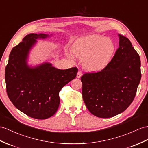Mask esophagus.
I'll use <instances>...</instances> for the list:
<instances>
[{"label": "esophagus", "instance_id": "esophagus-1", "mask_svg": "<svg viewBox=\"0 0 148 148\" xmlns=\"http://www.w3.org/2000/svg\"><path fill=\"white\" fill-rule=\"evenodd\" d=\"M82 71L79 70V71H78V73H77V77L78 78H80L82 77Z\"/></svg>", "mask_w": 148, "mask_h": 148}]
</instances>
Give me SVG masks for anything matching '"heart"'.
<instances>
[{
	"label": "heart",
	"mask_w": 148,
	"mask_h": 148,
	"mask_svg": "<svg viewBox=\"0 0 148 148\" xmlns=\"http://www.w3.org/2000/svg\"><path fill=\"white\" fill-rule=\"evenodd\" d=\"M115 46L110 39L90 35L77 41L72 48L74 55L84 59V65L89 70H99L107 66L112 58Z\"/></svg>",
	"instance_id": "b5f03b06"
}]
</instances>
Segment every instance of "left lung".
Segmentation results:
<instances>
[{
    "label": "left lung",
    "instance_id": "8db88e82",
    "mask_svg": "<svg viewBox=\"0 0 148 148\" xmlns=\"http://www.w3.org/2000/svg\"><path fill=\"white\" fill-rule=\"evenodd\" d=\"M119 36V48L100 71L81 77L83 99L90 112L100 118L122 113L131 105L141 78L140 60L129 39Z\"/></svg>",
    "mask_w": 148,
    "mask_h": 148
}]
</instances>
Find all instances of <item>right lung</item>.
<instances>
[{
  "mask_svg": "<svg viewBox=\"0 0 148 148\" xmlns=\"http://www.w3.org/2000/svg\"><path fill=\"white\" fill-rule=\"evenodd\" d=\"M48 34L31 33L14 47L5 67L6 91L17 109L32 118L45 119L53 116L58 109L59 92L76 77V67L60 70L49 63L31 68L27 64L30 49L38 38Z\"/></svg>",
  "mask_w": 148,
  "mask_h": 148,
  "instance_id": "right-lung-1",
  "label": "right lung"
}]
</instances>
